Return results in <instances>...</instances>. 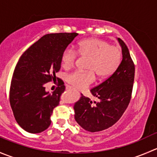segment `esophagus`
I'll return each instance as SVG.
<instances>
[{"label": "esophagus", "mask_w": 157, "mask_h": 157, "mask_svg": "<svg viewBox=\"0 0 157 157\" xmlns=\"http://www.w3.org/2000/svg\"><path fill=\"white\" fill-rule=\"evenodd\" d=\"M66 89H67V90H74V89L71 87V86H67Z\"/></svg>", "instance_id": "1"}]
</instances>
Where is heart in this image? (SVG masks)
Listing matches in <instances>:
<instances>
[{
	"instance_id": "heart-1",
	"label": "heart",
	"mask_w": 157,
	"mask_h": 157,
	"mask_svg": "<svg viewBox=\"0 0 157 157\" xmlns=\"http://www.w3.org/2000/svg\"><path fill=\"white\" fill-rule=\"evenodd\" d=\"M77 52L80 56L89 58L86 65L88 71H76L67 74L66 80L76 89H83L91 84L95 75L99 79L110 77L119 67L122 58L118 47L110 45L106 41L99 39H88L78 43ZM77 53L71 48H67L61 54V64L65 69L74 66Z\"/></svg>"
}]
</instances>
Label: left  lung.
<instances>
[{
  "instance_id": "8db88e82",
  "label": "left lung",
  "mask_w": 157,
  "mask_h": 157,
  "mask_svg": "<svg viewBox=\"0 0 157 157\" xmlns=\"http://www.w3.org/2000/svg\"><path fill=\"white\" fill-rule=\"evenodd\" d=\"M122 60L119 67L107 80L90 93L96 101L81 94L74 105V118L79 125L90 132L109 128L117 122L127 109L134 80V64L127 45L118 39Z\"/></svg>"
}]
</instances>
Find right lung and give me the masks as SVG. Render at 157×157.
Segmentation results:
<instances>
[{"mask_svg":"<svg viewBox=\"0 0 157 157\" xmlns=\"http://www.w3.org/2000/svg\"><path fill=\"white\" fill-rule=\"evenodd\" d=\"M77 35H45L19 59L11 80L10 103L17 122L27 132L41 133L51 124L52 111L59 104L65 86L58 78V86L52 93L45 90V85L56 80L61 54Z\"/></svg>","mask_w":157,"mask_h":157,"instance_id":"right-lung-1","label":"right lung"}]
</instances>
